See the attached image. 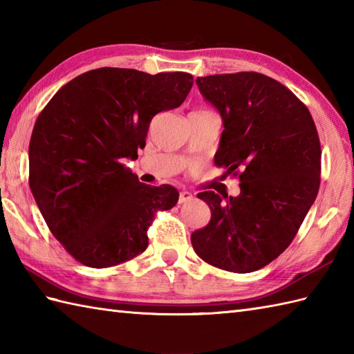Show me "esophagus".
Masks as SVG:
<instances>
[{"mask_svg": "<svg viewBox=\"0 0 354 354\" xmlns=\"http://www.w3.org/2000/svg\"><path fill=\"white\" fill-rule=\"evenodd\" d=\"M193 196L189 192H181L179 193V199H178V204H185V202H189Z\"/></svg>", "mask_w": 354, "mask_h": 354, "instance_id": "esophagus-1", "label": "esophagus"}]
</instances>
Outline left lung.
Segmentation results:
<instances>
[{
    "instance_id": "8db88e82",
    "label": "left lung",
    "mask_w": 354,
    "mask_h": 354,
    "mask_svg": "<svg viewBox=\"0 0 354 354\" xmlns=\"http://www.w3.org/2000/svg\"><path fill=\"white\" fill-rule=\"evenodd\" d=\"M196 84L223 120L214 164L239 179L240 194H198L212 219L192 234L193 250L212 266L254 272L292 243L317 199V126L306 104L265 74H214Z\"/></svg>"
}]
</instances>
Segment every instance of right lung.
<instances>
[{
    "mask_svg": "<svg viewBox=\"0 0 354 354\" xmlns=\"http://www.w3.org/2000/svg\"><path fill=\"white\" fill-rule=\"evenodd\" d=\"M189 73L97 68L53 95L28 146V184L44 221L71 257L109 268L149 245L158 212L176 205L171 185H147L122 162L146 146L149 124L181 104Z\"/></svg>",
    "mask_w": 354,
    "mask_h": 354,
    "instance_id": "obj_1",
    "label": "right lung"
}]
</instances>
